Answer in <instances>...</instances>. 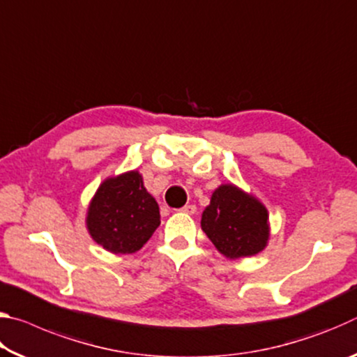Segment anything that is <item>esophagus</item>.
Instances as JSON below:
<instances>
[{"mask_svg":"<svg viewBox=\"0 0 357 357\" xmlns=\"http://www.w3.org/2000/svg\"><path fill=\"white\" fill-rule=\"evenodd\" d=\"M179 211H181V213H185V214H195L197 206H195V204H185V206L181 208Z\"/></svg>","mask_w":357,"mask_h":357,"instance_id":"esophagus-1","label":"esophagus"}]
</instances>
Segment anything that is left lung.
Here are the masks:
<instances>
[{
	"label": "left lung",
	"mask_w": 357,
	"mask_h": 357,
	"mask_svg": "<svg viewBox=\"0 0 357 357\" xmlns=\"http://www.w3.org/2000/svg\"><path fill=\"white\" fill-rule=\"evenodd\" d=\"M202 228L227 258L252 257L269 239L268 211L255 197L233 184H223L203 211Z\"/></svg>",
	"instance_id": "1"
}]
</instances>
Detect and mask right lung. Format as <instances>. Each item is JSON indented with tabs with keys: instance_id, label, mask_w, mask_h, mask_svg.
I'll list each match as a JSON object with an SVG mask.
<instances>
[{
	"instance_id": "add662e5",
	"label": "right lung",
	"mask_w": 357,
	"mask_h": 357,
	"mask_svg": "<svg viewBox=\"0 0 357 357\" xmlns=\"http://www.w3.org/2000/svg\"><path fill=\"white\" fill-rule=\"evenodd\" d=\"M86 225L108 252L134 253L160 225L159 204L144 189L140 173L119 174L100 184L88 208Z\"/></svg>"
}]
</instances>
